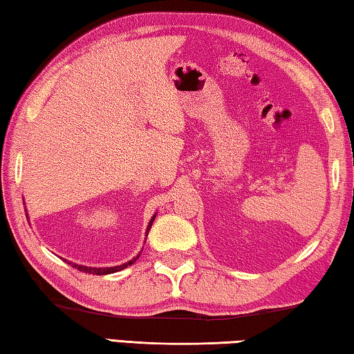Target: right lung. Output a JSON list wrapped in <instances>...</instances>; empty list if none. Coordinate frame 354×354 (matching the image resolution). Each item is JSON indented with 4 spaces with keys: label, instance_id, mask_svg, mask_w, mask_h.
<instances>
[{
    "label": "right lung",
    "instance_id": "obj_1",
    "mask_svg": "<svg viewBox=\"0 0 354 354\" xmlns=\"http://www.w3.org/2000/svg\"><path fill=\"white\" fill-rule=\"evenodd\" d=\"M153 221H154V217L151 218V221H149V225H148V231H149V227H151V225H153ZM137 257L139 256H136L134 259H131L129 262H127V263H123V266H117V267H109V268H97V267H86V266H77V263H71V262H67V263H70L71 267L73 268H77V270L80 272H84V273H92V274H109V273H113V272H120V270H123V268H127L128 266H133V263L137 261Z\"/></svg>",
    "mask_w": 354,
    "mask_h": 354
}]
</instances>
